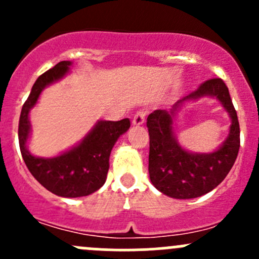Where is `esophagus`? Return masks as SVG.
<instances>
[{
  "label": "esophagus",
  "instance_id": "esophagus-1",
  "mask_svg": "<svg viewBox=\"0 0 259 259\" xmlns=\"http://www.w3.org/2000/svg\"><path fill=\"white\" fill-rule=\"evenodd\" d=\"M145 115L146 113L144 110H139L137 114L134 115V117H133V124L137 125V126H139V125H143L145 121Z\"/></svg>",
  "mask_w": 259,
  "mask_h": 259
}]
</instances>
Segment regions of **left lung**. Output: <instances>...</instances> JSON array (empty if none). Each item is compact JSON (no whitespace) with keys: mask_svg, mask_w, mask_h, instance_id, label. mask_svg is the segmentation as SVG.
Segmentation results:
<instances>
[{"mask_svg":"<svg viewBox=\"0 0 259 259\" xmlns=\"http://www.w3.org/2000/svg\"><path fill=\"white\" fill-rule=\"evenodd\" d=\"M209 96L217 98L231 117L227 139L211 153H193L179 144L175 134L180 110L188 103ZM149 177L154 187L176 199H193L218 187L236 161L239 150V122L228 88L222 79H210L177 101L168 110L148 116Z\"/></svg>","mask_w":259,"mask_h":259,"instance_id":"1","label":"left lung"}]
</instances>
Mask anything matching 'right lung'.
<instances>
[{
    "mask_svg": "<svg viewBox=\"0 0 259 259\" xmlns=\"http://www.w3.org/2000/svg\"><path fill=\"white\" fill-rule=\"evenodd\" d=\"M71 61H61L41 75L33 83L21 110L18 142L23 161L33 178L54 194L64 198H79L93 194L106 180L109 158L115 143L130 127V120H99L76 145L52 158H41L27 148L31 135L30 111L37 104L45 88L61 80L70 72Z\"/></svg>",
    "mask_w": 259,
    "mask_h": 259,
    "instance_id": "obj_1",
    "label": "right lung"
}]
</instances>
